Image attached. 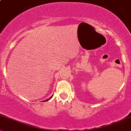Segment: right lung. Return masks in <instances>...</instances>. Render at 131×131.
Returning a JSON list of instances; mask_svg holds the SVG:
<instances>
[{
    "mask_svg": "<svg viewBox=\"0 0 131 131\" xmlns=\"http://www.w3.org/2000/svg\"><path fill=\"white\" fill-rule=\"evenodd\" d=\"M52 96H53V95H52V96H51V97H50L49 98H48V99H47V100H44V101H43V102H45V101H48V100H50V99H51V98H52Z\"/></svg>",
    "mask_w": 131,
    "mask_h": 131,
    "instance_id": "1",
    "label": "right lung"
}]
</instances>
